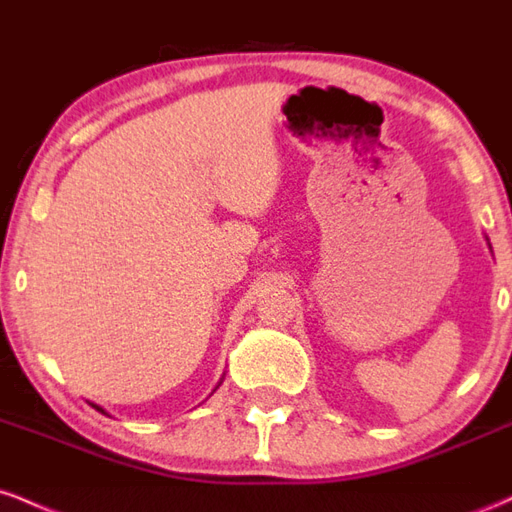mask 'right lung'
Returning a JSON list of instances; mask_svg holds the SVG:
<instances>
[{
    "mask_svg": "<svg viewBox=\"0 0 512 512\" xmlns=\"http://www.w3.org/2000/svg\"><path fill=\"white\" fill-rule=\"evenodd\" d=\"M93 407H96V404H93ZM96 409H98V411H103V409H101V407H96ZM103 414H105V411H103Z\"/></svg>",
    "mask_w": 512,
    "mask_h": 512,
    "instance_id": "add662e5",
    "label": "right lung"
}]
</instances>
